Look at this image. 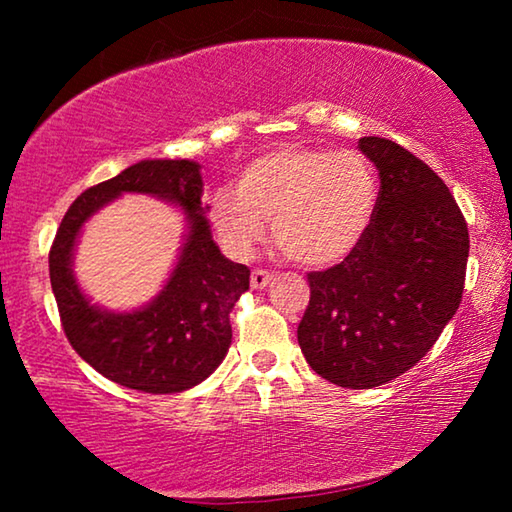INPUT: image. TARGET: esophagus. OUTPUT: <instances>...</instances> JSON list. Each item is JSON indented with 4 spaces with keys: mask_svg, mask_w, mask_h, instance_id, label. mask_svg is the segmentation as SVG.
Wrapping results in <instances>:
<instances>
[{
    "mask_svg": "<svg viewBox=\"0 0 512 512\" xmlns=\"http://www.w3.org/2000/svg\"><path fill=\"white\" fill-rule=\"evenodd\" d=\"M271 280H273V275L268 273L266 268H255L253 275H250V287H253L255 291H259V289L268 287V284H271Z\"/></svg>",
    "mask_w": 512,
    "mask_h": 512,
    "instance_id": "esophagus-1",
    "label": "esophagus"
}]
</instances>
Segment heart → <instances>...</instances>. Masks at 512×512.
Segmentation results:
<instances>
[{
  "instance_id": "heart-1",
  "label": "heart",
  "mask_w": 512,
  "mask_h": 512,
  "mask_svg": "<svg viewBox=\"0 0 512 512\" xmlns=\"http://www.w3.org/2000/svg\"><path fill=\"white\" fill-rule=\"evenodd\" d=\"M377 201V173L363 155L284 144L250 160L237 189L214 192L210 216L237 253H250L273 221L275 244L291 262L332 266L366 237Z\"/></svg>"
}]
</instances>
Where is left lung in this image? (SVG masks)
<instances>
[{"instance_id":"obj_1","label":"left lung","mask_w":512,"mask_h":512,"mask_svg":"<svg viewBox=\"0 0 512 512\" xmlns=\"http://www.w3.org/2000/svg\"><path fill=\"white\" fill-rule=\"evenodd\" d=\"M379 171L366 237L341 264L307 273L298 343L316 375L375 388L427 354L461 305L470 232L443 178L386 137H361Z\"/></svg>"}]
</instances>
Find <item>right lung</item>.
Instances as JSON below:
<instances>
[{
  "label": "right lung",
  "mask_w": 512,
  "mask_h": 512,
  "mask_svg": "<svg viewBox=\"0 0 512 512\" xmlns=\"http://www.w3.org/2000/svg\"><path fill=\"white\" fill-rule=\"evenodd\" d=\"M198 169L189 160H142L85 189L69 205L49 248L51 289L67 341L103 377L142 393L187 391L219 368L232 341L230 311L250 284L248 266L225 259L212 241ZM124 191L183 204L190 235L161 296L133 315H110L80 293L71 275V250L80 225Z\"/></svg>",
  "instance_id": "right-lung-1"
}]
</instances>
